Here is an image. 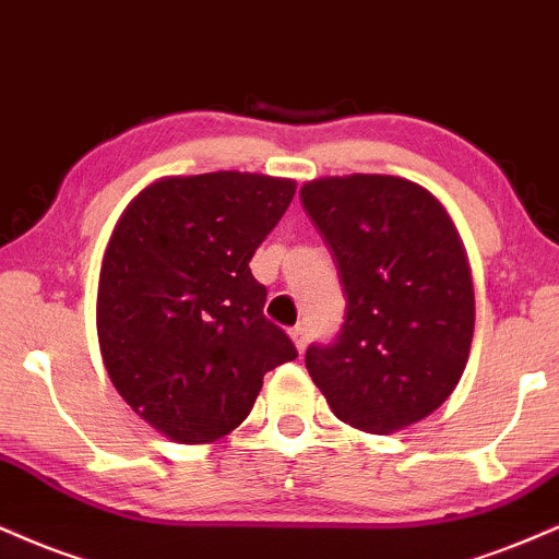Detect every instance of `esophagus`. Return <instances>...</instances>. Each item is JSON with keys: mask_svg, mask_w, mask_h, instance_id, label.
I'll return each instance as SVG.
<instances>
[{"mask_svg": "<svg viewBox=\"0 0 559 559\" xmlns=\"http://www.w3.org/2000/svg\"><path fill=\"white\" fill-rule=\"evenodd\" d=\"M290 337H293V343H295V347H298V350H304L306 347V343H308V330L306 326H293L290 330Z\"/></svg>", "mask_w": 559, "mask_h": 559, "instance_id": "esophagus-1", "label": "esophagus"}]
</instances>
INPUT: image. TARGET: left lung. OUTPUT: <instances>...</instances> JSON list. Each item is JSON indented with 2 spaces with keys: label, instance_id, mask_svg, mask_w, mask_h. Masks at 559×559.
<instances>
[{
  "label": "left lung",
  "instance_id": "left-lung-1",
  "mask_svg": "<svg viewBox=\"0 0 559 559\" xmlns=\"http://www.w3.org/2000/svg\"><path fill=\"white\" fill-rule=\"evenodd\" d=\"M300 201L347 298L337 337L306 350L313 384L356 429L421 421L461 382L474 337V282L450 214L390 175L306 182Z\"/></svg>",
  "mask_w": 559,
  "mask_h": 559
}]
</instances>
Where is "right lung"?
Wrapping results in <instances>:
<instances>
[{
	"instance_id": "right-lung-1",
	"label": "right lung",
	"mask_w": 559,
	"mask_h": 559,
	"mask_svg": "<svg viewBox=\"0 0 559 559\" xmlns=\"http://www.w3.org/2000/svg\"><path fill=\"white\" fill-rule=\"evenodd\" d=\"M293 195V180L266 175L167 177L111 233L96 300L104 366L124 403L175 442L229 435L264 373L298 358L248 266Z\"/></svg>"
}]
</instances>
